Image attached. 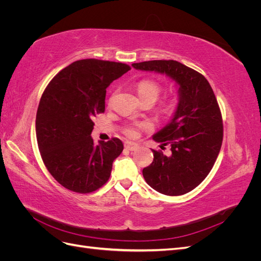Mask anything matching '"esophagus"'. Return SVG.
Returning <instances> with one entry per match:
<instances>
[{"mask_svg": "<svg viewBox=\"0 0 261 261\" xmlns=\"http://www.w3.org/2000/svg\"><path fill=\"white\" fill-rule=\"evenodd\" d=\"M124 147H125L126 149L130 150V151H133V150H135V149L138 147V145L135 144V143H132V141H125V143H124Z\"/></svg>", "mask_w": 261, "mask_h": 261, "instance_id": "34e87169", "label": "esophagus"}]
</instances>
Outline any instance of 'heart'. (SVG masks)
I'll return each instance as SVG.
<instances>
[{"label": "heart", "mask_w": 261, "mask_h": 261, "mask_svg": "<svg viewBox=\"0 0 261 261\" xmlns=\"http://www.w3.org/2000/svg\"><path fill=\"white\" fill-rule=\"evenodd\" d=\"M137 93L139 98L141 99V101H145V100H153L155 101L158 99V97L160 96V93L162 91V87L159 83H156L154 81L151 80H145V81H141L138 85H137ZM172 103H168L165 106L164 110L167 112L171 111L172 109ZM149 125L147 123H132L126 125L123 132L126 136L128 137H136L138 135V133L140 129L143 128H148Z\"/></svg>", "instance_id": "1"}]
</instances>
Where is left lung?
Here are the masks:
<instances>
[{"label": "left lung", "instance_id": "8db88e82", "mask_svg": "<svg viewBox=\"0 0 261 261\" xmlns=\"http://www.w3.org/2000/svg\"><path fill=\"white\" fill-rule=\"evenodd\" d=\"M132 66L168 75L179 87L174 116L153 135L161 147H171V153L152 149L153 161L143 175L149 186L163 195L189 193L207 177L222 145V115L215 92L203 75L177 61L154 60Z\"/></svg>", "mask_w": 261, "mask_h": 261}]
</instances>
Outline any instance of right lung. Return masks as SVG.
Segmentation results:
<instances>
[{"instance_id":"obj_1","label":"right lung","mask_w":261,"mask_h":261,"mask_svg":"<svg viewBox=\"0 0 261 261\" xmlns=\"http://www.w3.org/2000/svg\"><path fill=\"white\" fill-rule=\"evenodd\" d=\"M130 69L124 63L86 59L63 68L39 102L36 135L50 174L69 191L89 194L103 186L123 151L118 138L93 144L96 115L106 109L107 88Z\"/></svg>"}]
</instances>
